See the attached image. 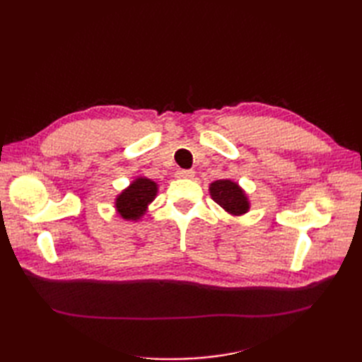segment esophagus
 <instances>
[{"mask_svg":"<svg viewBox=\"0 0 362 362\" xmlns=\"http://www.w3.org/2000/svg\"><path fill=\"white\" fill-rule=\"evenodd\" d=\"M177 177L178 178H193L194 177V172L189 170V169H180L177 172Z\"/></svg>","mask_w":362,"mask_h":362,"instance_id":"1","label":"esophagus"}]
</instances>
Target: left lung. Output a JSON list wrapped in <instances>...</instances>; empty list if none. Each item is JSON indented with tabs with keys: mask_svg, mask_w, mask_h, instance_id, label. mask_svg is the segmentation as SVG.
I'll return each instance as SVG.
<instances>
[{
	"mask_svg": "<svg viewBox=\"0 0 362 362\" xmlns=\"http://www.w3.org/2000/svg\"><path fill=\"white\" fill-rule=\"evenodd\" d=\"M210 194L216 204L233 216H242L250 208L245 190L231 180H217L211 182Z\"/></svg>",
	"mask_w": 362,
	"mask_h": 362,
	"instance_id": "1",
	"label": "left lung"
}]
</instances>
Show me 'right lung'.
I'll list each match as a JSON object with an SVG mask.
<instances>
[{
    "instance_id": "add662e5",
    "label": "right lung",
    "mask_w": 362,
    "mask_h": 362,
    "mask_svg": "<svg viewBox=\"0 0 362 362\" xmlns=\"http://www.w3.org/2000/svg\"><path fill=\"white\" fill-rule=\"evenodd\" d=\"M158 184L145 177H139L131 182L116 198V211L125 221L137 222L148 210V205L156 199Z\"/></svg>"
}]
</instances>
